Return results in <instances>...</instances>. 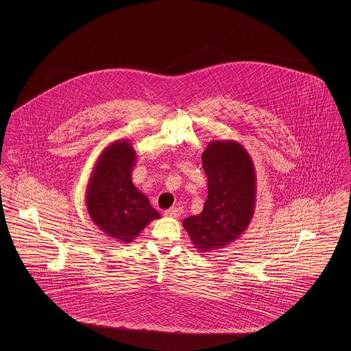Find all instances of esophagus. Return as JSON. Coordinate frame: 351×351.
<instances>
[{"label": "esophagus", "instance_id": "obj_1", "mask_svg": "<svg viewBox=\"0 0 351 351\" xmlns=\"http://www.w3.org/2000/svg\"><path fill=\"white\" fill-rule=\"evenodd\" d=\"M182 208H169L166 212H165V216L166 217H179L182 215Z\"/></svg>", "mask_w": 351, "mask_h": 351}]
</instances>
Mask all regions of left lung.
I'll return each mask as SVG.
<instances>
[{
  "label": "left lung",
  "instance_id": "left-lung-1",
  "mask_svg": "<svg viewBox=\"0 0 351 351\" xmlns=\"http://www.w3.org/2000/svg\"><path fill=\"white\" fill-rule=\"evenodd\" d=\"M208 199L200 215L183 221L197 252L223 249L250 225L256 200V176L250 154L235 141H212L202 152Z\"/></svg>",
  "mask_w": 351,
  "mask_h": 351
}]
</instances>
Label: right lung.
I'll return each instance as SVG.
<instances>
[{
	"label": "right lung",
	"mask_w": 351,
	"mask_h": 351,
	"mask_svg": "<svg viewBox=\"0 0 351 351\" xmlns=\"http://www.w3.org/2000/svg\"><path fill=\"white\" fill-rule=\"evenodd\" d=\"M136 154L129 139H118L101 152L90 172L85 205L92 222L108 237L130 243L152 219L160 218L132 180Z\"/></svg>",
	"instance_id": "right-lung-1"
}]
</instances>
